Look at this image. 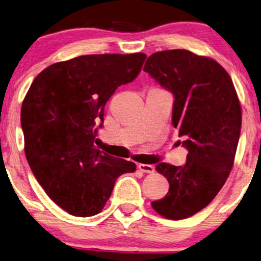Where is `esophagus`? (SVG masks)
Wrapping results in <instances>:
<instances>
[{
    "label": "esophagus",
    "mask_w": 261,
    "mask_h": 261,
    "mask_svg": "<svg viewBox=\"0 0 261 261\" xmlns=\"http://www.w3.org/2000/svg\"><path fill=\"white\" fill-rule=\"evenodd\" d=\"M138 169H140V171L143 172V173H148V174H151V173H154V171H155L154 166H151V165H143V163L138 165Z\"/></svg>",
    "instance_id": "1"
}]
</instances>
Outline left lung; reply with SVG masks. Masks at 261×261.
Segmentation results:
<instances>
[{"mask_svg":"<svg viewBox=\"0 0 261 261\" xmlns=\"http://www.w3.org/2000/svg\"><path fill=\"white\" fill-rule=\"evenodd\" d=\"M143 70L174 95L172 121L189 150L185 166H156L169 190L151 206L168 220H184L209 205L223 187L234 165L241 105L225 69L205 56L181 48L155 52Z\"/></svg>","mask_w":261,"mask_h":261,"instance_id":"1","label":"left lung"}]
</instances>
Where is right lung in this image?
Returning <instances> with one entry per match:
<instances>
[{"mask_svg":"<svg viewBox=\"0 0 261 261\" xmlns=\"http://www.w3.org/2000/svg\"><path fill=\"white\" fill-rule=\"evenodd\" d=\"M147 55H85L45 68L22 101L25 154L54 203L72 216L99 214L118 176L136 165L100 151L106 102L140 74Z\"/></svg>","mask_w":261,"mask_h":261,"instance_id":"right-lung-1","label":"right lung"}]
</instances>
